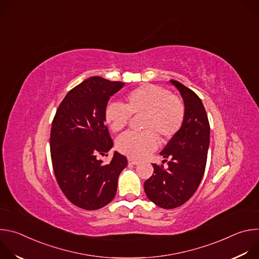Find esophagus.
I'll return each mask as SVG.
<instances>
[{"label":"esophagus","instance_id":"obj_1","mask_svg":"<svg viewBox=\"0 0 259 259\" xmlns=\"http://www.w3.org/2000/svg\"><path fill=\"white\" fill-rule=\"evenodd\" d=\"M128 163L131 164V165H137L138 164V161L135 160V159H132V158H129L128 159Z\"/></svg>","mask_w":259,"mask_h":259}]
</instances>
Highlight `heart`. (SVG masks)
I'll use <instances>...</instances> for the list:
<instances>
[{
  "label": "heart",
  "instance_id": "obj_1",
  "mask_svg": "<svg viewBox=\"0 0 259 259\" xmlns=\"http://www.w3.org/2000/svg\"><path fill=\"white\" fill-rule=\"evenodd\" d=\"M142 117L141 132H127L116 141L120 153L135 159L143 158L154 152L159 143L167 141L181 129L186 107L183 101L175 94L168 93L156 85H142L130 91L125 96V105L119 102L106 104L103 119L113 132L122 131L128 125L131 115Z\"/></svg>",
  "mask_w": 259,
  "mask_h": 259
}]
</instances>
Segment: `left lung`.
I'll return each mask as SVG.
<instances>
[{"mask_svg": "<svg viewBox=\"0 0 259 259\" xmlns=\"http://www.w3.org/2000/svg\"><path fill=\"white\" fill-rule=\"evenodd\" d=\"M179 90L186 107L181 129L160 153L167 162L153 164L154 174L144 182V192L164 209L181 206L191 199L203 178L210 141V125L200 97L183 84L170 80Z\"/></svg>", "mask_w": 259, "mask_h": 259, "instance_id": "1", "label": "left lung"}]
</instances>
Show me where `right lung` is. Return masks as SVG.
<instances>
[{
    "mask_svg": "<svg viewBox=\"0 0 259 259\" xmlns=\"http://www.w3.org/2000/svg\"><path fill=\"white\" fill-rule=\"evenodd\" d=\"M124 83L91 77L65 95L52 121L50 152L54 174L67 200L79 208L97 210L113 201L127 158L118 152L103 164L114 142L103 112Z\"/></svg>",
    "mask_w": 259,
    "mask_h": 259,
    "instance_id": "right-lung-1",
    "label": "right lung"
}]
</instances>
